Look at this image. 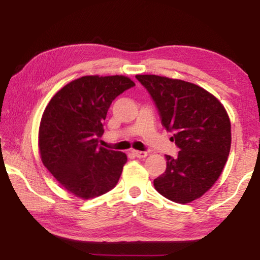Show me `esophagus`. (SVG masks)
<instances>
[{"instance_id":"obj_1","label":"esophagus","mask_w":260,"mask_h":260,"mask_svg":"<svg viewBox=\"0 0 260 260\" xmlns=\"http://www.w3.org/2000/svg\"><path fill=\"white\" fill-rule=\"evenodd\" d=\"M133 154L134 156H136L138 158H144L148 156V152L147 151H138V150H133Z\"/></svg>"}]
</instances>
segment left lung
I'll use <instances>...</instances> for the list:
<instances>
[{
    "label": "left lung",
    "instance_id": "obj_1",
    "mask_svg": "<svg viewBox=\"0 0 260 260\" xmlns=\"http://www.w3.org/2000/svg\"><path fill=\"white\" fill-rule=\"evenodd\" d=\"M136 79L155 103L162 125L180 149L166 155V172L154 180L156 190L179 204L202 197L219 179L231 149V122L221 103L188 81L138 74Z\"/></svg>",
    "mask_w": 260,
    "mask_h": 260
}]
</instances>
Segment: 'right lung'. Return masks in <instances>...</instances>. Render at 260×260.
I'll use <instances>...</instances> for the list:
<instances>
[{"mask_svg": "<svg viewBox=\"0 0 260 260\" xmlns=\"http://www.w3.org/2000/svg\"><path fill=\"white\" fill-rule=\"evenodd\" d=\"M133 86L124 76H86L71 81L48 103L39 149L44 166L70 193L91 199L118 182L126 155L99 147L98 141L111 103Z\"/></svg>", "mask_w": 260, "mask_h": 260, "instance_id": "right-lung-1", "label": "right lung"}]
</instances>
